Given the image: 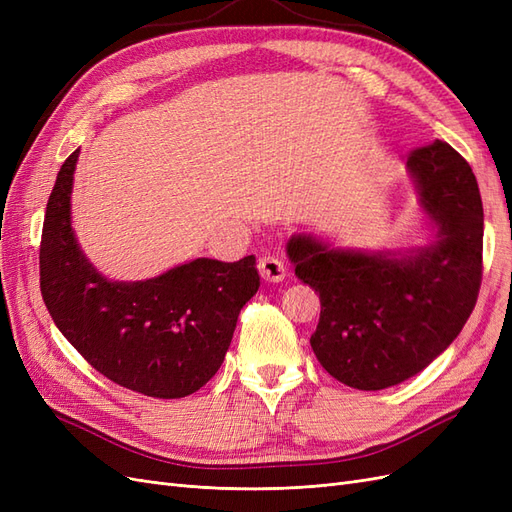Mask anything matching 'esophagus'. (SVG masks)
Segmentation results:
<instances>
[{"label": "esophagus", "instance_id": "1", "mask_svg": "<svg viewBox=\"0 0 512 512\" xmlns=\"http://www.w3.org/2000/svg\"><path fill=\"white\" fill-rule=\"evenodd\" d=\"M258 269H260L262 280L273 282V284L282 282L284 277H286V265H284V260L277 258V256H262L260 262H258Z\"/></svg>", "mask_w": 512, "mask_h": 512}]
</instances>
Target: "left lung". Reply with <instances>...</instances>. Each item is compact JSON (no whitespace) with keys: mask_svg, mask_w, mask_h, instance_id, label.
<instances>
[{"mask_svg":"<svg viewBox=\"0 0 512 512\" xmlns=\"http://www.w3.org/2000/svg\"><path fill=\"white\" fill-rule=\"evenodd\" d=\"M408 173L431 226L425 245L288 243L294 275L320 292L316 359L359 391L389 389L436 361L470 318L483 275V200L470 164L436 141L410 153Z\"/></svg>","mask_w":512,"mask_h":512,"instance_id":"8db88e82","label":"left lung"}]
</instances>
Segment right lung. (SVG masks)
<instances>
[{"label": "right lung", "instance_id": "obj_1", "mask_svg": "<svg viewBox=\"0 0 512 512\" xmlns=\"http://www.w3.org/2000/svg\"><path fill=\"white\" fill-rule=\"evenodd\" d=\"M81 149L59 168L46 203L40 290L68 342L102 376L147 397L196 393L220 369L241 307L260 275L256 258H194L138 282L102 275L72 228V185Z\"/></svg>", "mask_w": 512, "mask_h": 512}]
</instances>
